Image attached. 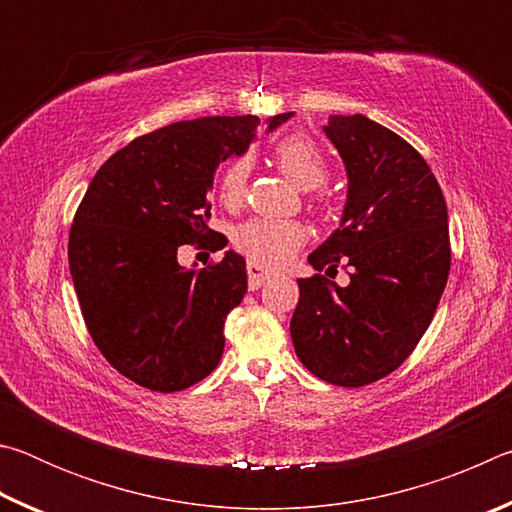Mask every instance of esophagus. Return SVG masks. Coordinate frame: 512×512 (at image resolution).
Segmentation results:
<instances>
[{"mask_svg": "<svg viewBox=\"0 0 512 512\" xmlns=\"http://www.w3.org/2000/svg\"><path fill=\"white\" fill-rule=\"evenodd\" d=\"M246 273H248V287L253 289V291L262 287V284L268 280V277H271V273H268L264 266H259L257 262H248L246 264Z\"/></svg>", "mask_w": 512, "mask_h": 512, "instance_id": "esophagus-1", "label": "esophagus"}]
</instances>
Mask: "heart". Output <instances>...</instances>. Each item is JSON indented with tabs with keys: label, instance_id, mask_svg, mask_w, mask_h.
<instances>
[{
	"label": "heart",
	"instance_id": "obj_1",
	"mask_svg": "<svg viewBox=\"0 0 512 512\" xmlns=\"http://www.w3.org/2000/svg\"><path fill=\"white\" fill-rule=\"evenodd\" d=\"M273 160L280 171L298 189H318L327 183L329 167L323 151L305 135H287L273 146ZM250 164L246 158H235L225 164L219 176V198L225 207H237L248 189ZM307 232L298 221H280L255 216L239 225L232 235V244L264 266H282L305 244Z\"/></svg>",
	"mask_w": 512,
	"mask_h": 512
}]
</instances>
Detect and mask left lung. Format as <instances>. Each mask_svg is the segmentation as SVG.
<instances>
[{
  "label": "left lung",
  "mask_w": 512,
  "mask_h": 512,
  "mask_svg": "<svg viewBox=\"0 0 512 512\" xmlns=\"http://www.w3.org/2000/svg\"><path fill=\"white\" fill-rule=\"evenodd\" d=\"M325 133L348 169V203L309 255L318 273L298 280L291 339L309 372L359 388L400 368L436 314L452 264L447 205L429 164L391 128L352 115ZM341 261L348 288L319 275Z\"/></svg>",
  "instance_id": "obj_1"
}]
</instances>
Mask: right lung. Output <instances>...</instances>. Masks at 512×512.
<instances>
[{"label": "right lung", "mask_w": 512, "mask_h": 512, "mask_svg": "<svg viewBox=\"0 0 512 512\" xmlns=\"http://www.w3.org/2000/svg\"><path fill=\"white\" fill-rule=\"evenodd\" d=\"M289 117L268 119V131ZM257 126L253 115L201 117L135 137L101 164L74 214L67 255L85 327L110 366L149 391H183L219 366L246 262L228 250L196 271L178 248L214 237V171Z\"/></svg>", "instance_id": "right-lung-1"}]
</instances>
